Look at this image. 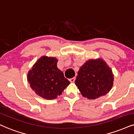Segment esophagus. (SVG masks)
<instances>
[{"label": "esophagus", "mask_w": 134, "mask_h": 134, "mask_svg": "<svg viewBox=\"0 0 134 134\" xmlns=\"http://www.w3.org/2000/svg\"><path fill=\"white\" fill-rule=\"evenodd\" d=\"M75 79H76L75 77H72V78L70 79V81L71 82H75Z\"/></svg>", "instance_id": "34e87169"}]
</instances>
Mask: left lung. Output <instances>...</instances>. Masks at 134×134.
I'll list each match as a JSON object with an SVG mask.
<instances>
[{"label": "left lung", "instance_id": "left-lung-1", "mask_svg": "<svg viewBox=\"0 0 134 134\" xmlns=\"http://www.w3.org/2000/svg\"><path fill=\"white\" fill-rule=\"evenodd\" d=\"M114 79L113 71L105 61L90 59L80 67L75 85L82 96L95 99L110 91Z\"/></svg>", "mask_w": 134, "mask_h": 134}]
</instances>
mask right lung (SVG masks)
<instances>
[{"mask_svg": "<svg viewBox=\"0 0 134 134\" xmlns=\"http://www.w3.org/2000/svg\"><path fill=\"white\" fill-rule=\"evenodd\" d=\"M58 59L42 56L27 74L30 86L38 96L52 100L60 95L70 84L57 67Z\"/></svg>", "mask_w": 134, "mask_h": 134, "instance_id": "add662e5", "label": "right lung"}]
</instances>
